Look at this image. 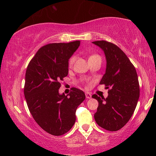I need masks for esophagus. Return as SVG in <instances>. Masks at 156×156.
<instances>
[{
	"label": "esophagus",
	"mask_w": 156,
	"mask_h": 156,
	"mask_svg": "<svg viewBox=\"0 0 156 156\" xmlns=\"http://www.w3.org/2000/svg\"><path fill=\"white\" fill-rule=\"evenodd\" d=\"M85 96H86V98H89V99H90V98H91V95L90 94V93H88V92H86L85 93Z\"/></svg>",
	"instance_id": "esophagus-1"
}]
</instances>
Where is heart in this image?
<instances>
[{
    "label": "heart",
    "mask_w": 156,
    "mask_h": 156,
    "mask_svg": "<svg viewBox=\"0 0 156 156\" xmlns=\"http://www.w3.org/2000/svg\"><path fill=\"white\" fill-rule=\"evenodd\" d=\"M96 57H99V56L97 55H95V54H94V55H91L90 56V58H89V60H90V59H92V58H96ZM75 60H76V56L75 55L71 56V58H69V62H68V65H69V67H71V66H73Z\"/></svg>",
    "instance_id": "obj_1"
}]
</instances>
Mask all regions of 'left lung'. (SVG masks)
<instances>
[{
  "label": "left lung",
  "instance_id": "8db88e82",
  "mask_svg": "<svg viewBox=\"0 0 156 156\" xmlns=\"http://www.w3.org/2000/svg\"><path fill=\"white\" fill-rule=\"evenodd\" d=\"M104 51L107 65L99 84L105 85L108 96L93 94L98 101L94 119L101 128L117 131L132 117L140 97V85L135 66L119 47L104 40L93 41Z\"/></svg>",
  "mask_w": 156,
  "mask_h": 156
}]
</instances>
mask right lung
Instances as JSON below:
<instances>
[{
	"label": "right lung",
	"instance_id": "right-lung-1",
	"mask_svg": "<svg viewBox=\"0 0 156 156\" xmlns=\"http://www.w3.org/2000/svg\"><path fill=\"white\" fill-rule=\"evenodd\" d=\"M80 41L48 44L40 48L30 62L25 78L24 96L37 123L49 134H65L76 122L78 106L85 99L82 90L71 88L60 94V81L68 75L69 59Z\"/></svg>",
	"mask_w": 156,
	"mask_h": 156
}]
</instances>
